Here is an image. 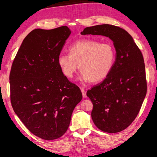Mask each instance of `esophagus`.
Returning a JSON list of instances; mask_svg holds the SVG:
<instances>
[{"instance_id":"34e87169","label":"esophagus","mask_w":157,"mask_h":157,"mask_svg":"<svg viewBox=\"0 0 157 157\" xmlns=\"http://www.w3.org/2000/svg\"><path fill=\"white\" fill-rule=\"evenodd\" d=\"M81 92H82V95H83V98H86V92L84 88H81Z\"/></svg>"}]
</instances>
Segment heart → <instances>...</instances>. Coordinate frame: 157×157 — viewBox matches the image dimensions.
<instances>
[{
  "instance_id": "1",
  "label": "heart",
  "mask_w": 157,
  "mask_h": 157,
  "mask_svg": "<svg viewBox=\"0 0 157 157\" xmlns=\"http://www.w3.org/2000/svg\"><path fill=\"white\" fill-rule=\"evenodd\" d=\"M69 54H61L58 64L66 77L71 78L78 69L83 81L97 83L110 73L115 60V50L111 44L92 40H81L69 49Z\"/></svg>"
}]
</instances>
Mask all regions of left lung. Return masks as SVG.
<instances>
[{"label": "left lung", "instance_id": "obj_1", "mask_svg": "<svg viewBox=\"0 0 157 157\" xmlns=\"http://www.w3.org/2000/svg\"><path fill=\"white\" fill-rule=\"evenodd\" d=\"M81 34L105 36L113 42L116 57L110 73L86 95L94 105L91 117L95 126L105 132H119L135 120L146 96L142 54L132 36L119 27L99 25L86 28Z\"/></svg>", "mask_w": 157, "mask_h": 157}]
</instances>
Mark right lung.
<instances>
[{"label":"right lung","instance_id":"right-lung-1","mask_svg":"<svg viewBox=\"0 0 157 157\" xmlns=\"http://www.w3.org/2000/svg\"><path fill=\"white\" fill-rule=\"evenodd\" d=\"M71 33L67 26L34 29L24 39L11 67L13 110L33 135L45 140L58 139L67 132L83 97L58 64Z\"/></svg>","mask_w":157,"mask_h":157}]
</instances>
